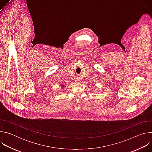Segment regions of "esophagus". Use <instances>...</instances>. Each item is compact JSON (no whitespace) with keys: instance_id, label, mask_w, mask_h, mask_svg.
I'll return each instance as SVG.
<instances>
[{"instance_id":"34e87169","label":"esophagus","mask_w":152,"mask_h":152,"mask_svg":"<svg viewBox=\"0 0 152 152\" xmlns=\"http://www.w3.org/2000/svg\"><path fill=\"white\" fill-rule=\"evenodd\" d=\"M76 82H81V79L80 77H76Z\"/></svg>"}]
</instances>
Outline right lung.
<instances>
[{
    "instance_id": "add662e5",
    "label": "right lung",
    "mask_w": 152,
    "mask_h": 152,
    "mask_svg": "<svg viewBox=\"0 0 152 152\" xmlns=\"http://www.w3.org/2000/svg\"><path fill=\"white\" fill-rule=\"evenodd\" d=\"M64 86H64V85H62V88H63V87H64Z\"/></svg>"
}]
</instances>
